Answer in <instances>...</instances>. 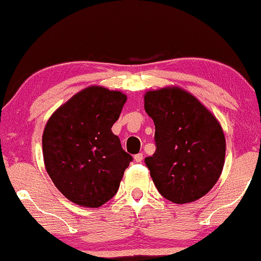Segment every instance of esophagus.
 <instances>
[{
  "instance_id": "esophagus-1",
  "label": "esophagus",
  "mask_w": 261,
  "mask_h": 261,
  "mask_svg": "<svg viewBox=\"0 0 261 261\" xmlns=\"http://www.w3.org/2000/svg\"><path fill=\"white\" fill-rule=\"evenodd\" d=\"M134 161L137 162V163H141V162L143 161V153H138L134 155Z\"/></svg>"
}]
</instances>
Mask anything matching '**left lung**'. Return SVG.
I'll use <instances>...</instances> for the list:
<instances>
[{"instance_id":"1","label":"left lung","mask_w":261,"mask_h":261,"mask_svg":"<svg viewBox=\"0 0 261 261\" xmlns=\"http://www.w3.org/2000/svg\"><path fill=\"white\" fill-rule=\"evenodd\" d=\"M144 109L155 125L156 149L145 164L158 192L176 204L204 197L225 161L220 123L193 94L174 86L148 91Z\"/></svg>"}]
</instances>
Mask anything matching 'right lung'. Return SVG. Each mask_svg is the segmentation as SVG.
Instances as JSON below:
<instances>
[{"instance_id": "1", "label": "right lung", "mask_w": 261, "mask_h": 261, "mask_svg": "<svg viewBox=\"0 0 261 261\" xmlns=\"http://www.w3.org/2000/svg\"><path fill=\"white\" fill-rule=\"evenodd\" d=\"M127 96L91 86L74 94L49 117L42 150L47 173L68 200L99 208L116 195L133 161L112 132Z\"/></svg>"}]
</instances>
